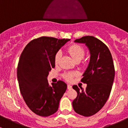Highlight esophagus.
<instances>
[{
  "label": "esophagus",
  "mask_w": 128,
  "mask_h": 128,
  "mask_svg": "<svg viewBox=\"0 0 128 128\" xmlns=\"http://www.w3.org/2000/svg\"><path fill=\"white\" fill-rule=\"evenodd\" d=\"M68 88L69 89V90H70V89L72 88V86H70V84H68Z\"/></svg>",
  "instance_id": "34e87169"
}]
</instances>
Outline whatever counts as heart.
<instances>
[{
    "label": "heart",
    "mask_w": 128,
    "mask_h": 128,
    "mask_svg": "<svg viewBox=\"0 0 128 128\" xmlns=\"http://www.w3.org/2000/svg\"><path fill=\"white\" fill-rule=\"evenodd\" d=\"M68 51L76 62L80 61L82 59H84L86 54V51L84 48L78 44H73L70 46V47L68 48ZM61 51H58L55 54L54 57V62L55 65H58L59 64L61 59ZM74 75L75 73L74 72H67L63 74V77L67 80H70Z\"/></svg>",
    "instance_id": "obj_1"
}]
</instances>
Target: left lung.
<instances>
[{
    "instance_id": "obj_1",
    "label": "left lung",
    "mask_w": 128,
    "mask_h": 128,
    "mask_svg": "<svg viewBox=\"0 0 128 128\" xmlns=\"http://www.w3.org/2000/svg\"><path fill=\"white\" fill-rule=\"evenodd\" d=\"M75 42L86 44L90 50V60L81 79L87 84L86 90L72 86L77 93L72 106L78 114L90 116L102 108L109 97L115 74L114 64L109 49L100 40L86 36Z\"/></svg>"
}]
</instances>
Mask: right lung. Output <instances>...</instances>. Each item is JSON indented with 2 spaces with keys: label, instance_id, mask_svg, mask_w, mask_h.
<instances>
[{
  "label": "right lung",
  "instance_id": "right-lung-1",
  "mask_svg": "<svg viewBox=\"0 0 128 128\" xmlns=\"http://www.w3.org/2000/svg\"><path fill=\"white\" fill-rule=\"evenodd\" d=\"M69 39L42 36L25 46L17 67L20 91L28 108L41 116H49L58 111L59 101L67 88L62 80L49 86L47 77L54 68V57Z\"/></svg>",
  "mask_w": 128,
  "mask_h": 128
}]
</instances>
